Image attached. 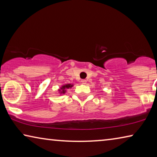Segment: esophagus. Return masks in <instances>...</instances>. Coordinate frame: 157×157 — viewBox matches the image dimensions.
<instances>
[{"label": "esophagus", "instance_id": "1", "mask_svg": "<svg viewBox=\"0 0 157 157\" xmlns=\"http://www.w3.org/2000/svg\"><path fill=\"white\" fill-rule=\"evenodd\" d=\"M81 82H82V84H86V79H82Z\"/></svg>", "mask_w": 157, "mask_h": 157}]
</instances>
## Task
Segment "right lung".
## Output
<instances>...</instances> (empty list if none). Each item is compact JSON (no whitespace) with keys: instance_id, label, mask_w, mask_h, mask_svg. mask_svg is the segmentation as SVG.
Here are the masks:
<instances>
[{"instance_id":"add662e5","label":"right lung","mask_w":157,"mask_h":157,"mask_svg":"<svg viewBox=\"0 0 157 157\" xmlns=\"http://www.w3.org/2000/svg\"><path fill=\"white\" fill-rule=\"evenodd\" d=\"M73 86V85L70 84L63 85V86L61 87V89L59 90V91L61 92V94H65V92H66V90H65V89H66L71 88V87H72Z\"/></svg>"}]
</instances>
